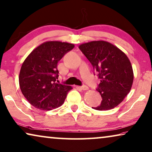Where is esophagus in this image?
<instances>
[{
    "label": "esophagus",
    "instance_id": "34e87169",
    "mask_svg": "<svg viewBox=\"0 0 152 152\" xmlns=\"http://www.w3.org/2000/svg\"><path fill=\"white\" fill-rule=\"evenodd\" d=\"M80 89L83 90V91H87L89 89V87L86 85H83V86H81V87H80Z\"/></svg>",
    "mask_w": 152,
    "mask_h": 152
}]
</instances>
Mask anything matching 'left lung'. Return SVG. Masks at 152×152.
Returning <instances> with one entry per match:
<instances>
[{"instance_id": "8db88e82", "label": "left lung", "mask_w": 152, "mask_h": 152, "mask_svg": "<svg viewBox=\"0 0 152 152\" xmlns=\"http://www.w3.org/2000/svg\"><path fill=\"white\" fill-rule=\"evenodd\" d=\"M94 70L98 72L100 83L97 91L102 100L95 110H108L118 106L130 91L134 73L126 54L106 41H92L78 46Z\"/></svg>"}]
</instances>
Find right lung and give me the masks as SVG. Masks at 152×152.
Segmentation results:
<instances>
[{
    "label": "right lung",
    "mask_w": 152,
    "mask_h": 152,
    "mask_svg": "<svg viewBox=\"0 0 152 152\" xmlns=\"http://www.w3.org/2000/svg\"><path fill=\"white\" fill-rule=\"evenodd\" d=\"M74 45L59 41L44 42L26 58L19 74L21 91L28 102L40 110H50L64 103L71 86L57 84V63Z\"/></svg>",
    "instance_id": "obj_1"
}]
</instances>
